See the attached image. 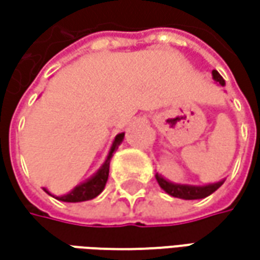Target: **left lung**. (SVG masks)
Wrapping results in <instances>:
<instances>
[{"instance_id":"left-lung-1","label":"left lung","mask_w":260,"mask_h":260,"mask_svg":"<svg viewBox=\"0 0 260 260\" xmlns=\"http://www.w3.org/2000/svg\"><path fill=\"white\" fill-rule=\"evenodd\" d=\"M213 79L220 86L225 85L223 76L220 75L217 71H213ZM155 176L159 186L165 191L166 194L172 195L175 198H182V200H201V198H205V197H208L210 194H213L214 191H217L221 185L224 184V179L223 181H218V182H214V184L207 185L174 184V182L165 179L162 175L156 174Z\"/></svg>"}]
</instances>
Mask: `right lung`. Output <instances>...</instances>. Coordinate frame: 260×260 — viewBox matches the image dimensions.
<instances>
[{
    "instance_id": "add662e5",
    "label": "right lung",
    "mask_w": 260,
    "mask_h": 260,
    "mask_svg": "<svg viewBox=\"0 0 260 260\" xmlns=\"http://www.w3.org/2000/svg\"><path fill=\"white\" fill-rule=\"evenodd\" d=\"M123 139H124V133H120V135L115 136L114 142L111 145V149H110L108 156H107V159H105L103 166L91 178H88L85 182L76 185L71 192H68L65 195H60V197H55V195L50 194L46 188H43V189L49 195L55 197L56 200L65 201V203H81V201H88V200H92L95 197H98V195L103 192V189L105 188V184H107L108 172H110V160L113 157V153L118 149V146L121 145Z\"/></svg>"
}]
</instances>
